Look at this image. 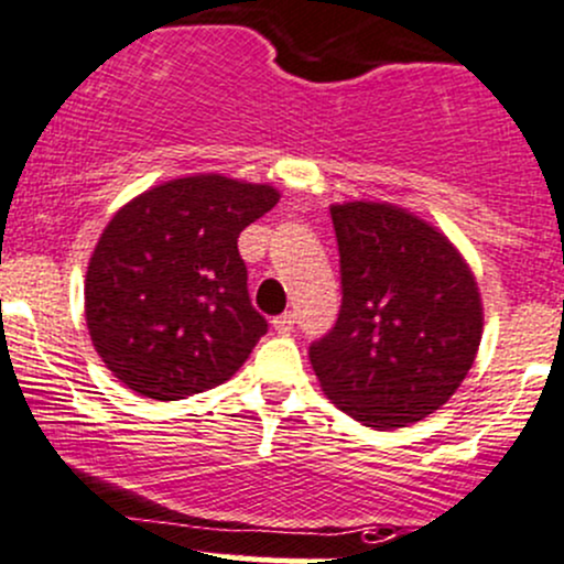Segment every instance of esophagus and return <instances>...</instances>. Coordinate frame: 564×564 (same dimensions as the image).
<instances>
[{
    "instance_id": "34e87169",
    "label": "esophagus",
    "mask_w": 564,
    "mask_h": 564,
    "mask_svg": "<svg viewBox=\"0 0 564 564\" xmlns=\"http://www.w3.org/2000/svg\"><path fill=\"white\" fill-rule=\"evenodd\" d=\"M295 328V315L293 312H282L280 317H274V330L276 334H290Z\"/></svg>"
}]
</instances>
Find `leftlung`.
<instances>
[{
  "label": "left lung",
  "instance_id": "1",
  "mask_svg": "<svg viewBox=\"0 0 564 564\" xmlns=\"http://www.w3.org/2000/svg\"><path fill=\"white\" fill-rule=\"evenodd\" d=\"M341 263L336 325L310 347L325 397L388 432L443 408L478 356L484 304L454 241L402 206H330Z\"/></svg>",
  "mask_w": 564,
  "mask_h": 564
}]
</instances>
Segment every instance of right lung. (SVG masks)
Returning <instances> with one entry per match:
<instances>
[{"mask_svg":"<svg viewBox=\"0 0 564 564\" xmlns=\"http://www.w3.org/2000/svg\"><path fill=\"white\" fill-rule=\"evenodd\" d=\"M280 189L195 173L147 189L110 217L89 258L91 345L130 391L176 402L223 386L269 323L247 293L239 234Z\"/></svg>","mask_w":564,"mask_h":564,"instance_id":"1","label":"right lung"}]
</instances>
